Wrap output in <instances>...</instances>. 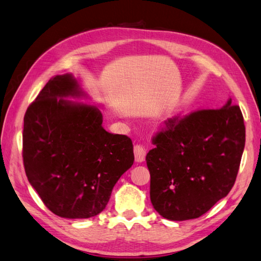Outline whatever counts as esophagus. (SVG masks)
I'll return each mask as SVG.
<instances>
[{
  "label": "esophagus",
  "mask_w": 261,
  "mask_h": 261,
  "mask_svg": "<svg viewBox=\"0 0 261 261\" xmlns=\"http://www.w3.org/2000/svg\"><path fill=\"white\" fill-rule=\"evenodd\" d=\"M133 151H135V156H136V161L138 163H141L143 162L145 160V149L143 148V146L141 144H136L135 145V149H133Z\"/></svg>",
  "instance_id": "1"
}]
</instances>
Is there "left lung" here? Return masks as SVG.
I'll return each instance as SVG.
<instances>
[{
	"label": "left lung",
	"instance_id": "left-lung-1",
	"mask_svg": "<svg viewBox=\"0 0 261 261\" xmlns=\"http://www.w3.org/2000/svg\"><path fill=\"white\" fill-rule=\"evenodd\" d=\"M146 154L150 198L170 220L204 215L230 192L238 174L246 131L231 99L218 109H199L165 120Z\"/></svg>",
	"mask_w": 261,
	"mask_h": 261
}]
</instances>
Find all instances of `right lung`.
I'll use <instances>...</instances> for the list:
<instances>
[{"mask_svg":"<svg viewBox=\"0 0 261 261\" xmlns=\"http://www.w3.org/2000/svg\"><path fill=\"white\" fill-rule=\"evenodd\" d=\"M85 96L70 73L56 76L24 116L26 176L46 207L65 218L101 213L135 161L131 139L106 131L99 109L65 99Z\"/></svg>","mask_w":261,"mask_h":261,"instance_id":"add662e5","label":"right lung"}]
</instances>
